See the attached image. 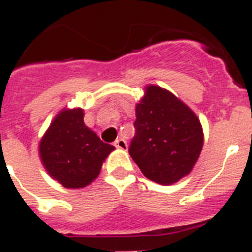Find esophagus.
<instances>
[{
	"label": "esophagus",
	"mask_w": 252,
	"mask_h": 252,
	"mask_svg": "<svg viewBox=\"0 0 252 252\" xmlns=\"http://www.w3.org/2000/svg\"><path fill=\"white\" fill-rule=\"evenodd\" d=\"M114 145H116L118 149H121V151H126V149H127V143H126L125 139H117V140L114 141Z\"/></svg>",
	"instance_id": "1"
}]
</instances>
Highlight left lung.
<instances>
[{"label": "left lung", "instance_id": "left-lung-1", "mask_svg": "<svg viewBox=\"0 0 252 252\" xmlns=\"http://www.w3.org/2000/svg\"><path fill=\"white\" fill-rule=\"evenodd\" d=\"M135 114L136 132L128 153L145 178L171 186L188 175L203 147L196 113L171 91L148 85Z\"/></svg>", "mask_w": 252, "mask_h": 252}]
</instances>
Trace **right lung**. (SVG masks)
<instances>
[{"instance_id": "1", "label": "right lung", "mask_w": 252, "mask_h": 252, "mask_svg": "<svg viewBox=\"0 0 252 252\" xmlns=\"http://www.w3.org/2000/svg\"><path fill=\"white\" fill-rule=\"evenodd\" d=\"M84 109L64 108L39 140V158L47 174L65 188L90 186L114 147L103 143L84 122Z\"/></svg>"}]
</instances>
